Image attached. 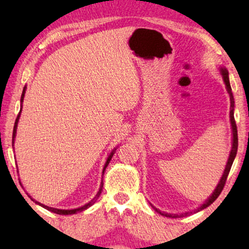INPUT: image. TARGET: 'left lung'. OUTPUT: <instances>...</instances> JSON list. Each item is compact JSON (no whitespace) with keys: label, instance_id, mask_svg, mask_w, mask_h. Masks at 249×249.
<instances>
[{"label":"left lung","instance_id":"left-lung-1","mask_svg":"<svg viewBox=\"0 0 249 249\" xmlns=\"http://www.w3.org/2000/svg\"><path fill=\"white\" fill-rule=\"evenodd\" d=\"M221 72H222V77H223V80H224V84H226V87H227V90L228 93H229V96H230V107H231V111H230V121H231V125H232V134H233V139H232V148H231V152H230V156H229V160H228V163L226 165V170H224L223 172V176L222 178H221L219 185L216 186L215 190H214V193L212 194V196H210V198L206 200L205 203L203 204L202 206L199 207L197 211H200V210H204L206 209L207 206H210L211 204H212L214 200H215L219 195L221 194V192L223 190V187L226 185V181H227V178H228V175H229L230 172V169H231V165H232L233 163V160L236 158V154H237V149H238V134H237V124H236V121H234V117H233V107H234V100H233V95H232V91H231V86H230V83H229V73H228V70L226 68H221ZM155 209V207H154ZM158 211V210H156ZM159 213H161L162 215L164 216H169V217H177L178 215L177 214H168V213H162L158 211ZM187 214V213H186Z\"/></svg>","mask_w":249,"mask_h":249}]
</instances>
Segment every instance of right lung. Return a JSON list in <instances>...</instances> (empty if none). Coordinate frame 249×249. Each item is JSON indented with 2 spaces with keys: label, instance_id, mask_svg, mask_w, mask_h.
I'll use <instances>...</instances> for the list:
<instances>
[{
  "label": "right lung",
  "instance_id": "right-lung-1",
  "mask_svg": "<svg viewBox=\"0 0 249 249\" xmlns=\"http://www.w3.org/2000/svg\"><path fill=\"white\" fill-rule=\"evenodd\" d=\"M25 91H26V87L23 88V91H22V95H21V107H22V102H23V96H25ZM20 113H21V108H20V112H19L18 117H17V119H16V122H15V127H13V134H12V145H13V142H15V138H16V132H17V125H18V121H19V118H20ZM114 152H115V151L112 152L111 154H110V156H108V158H107V163H105V165H104V169H103V173H104V171H105V169H107V166L108 165V163H110L111 159H112V156H113V154H114ZM102 190H103V182H102V185H101V187H100V190H98L97 195L95 196L94 198L91 199L89 203H87L86 205H84V206L79 207V209H74V210H59V209H53V207H49V206H46V205H43V204H40V203H37V202H36V203H37V204H39L40 206H43L44 209H46L47 211H51V212H53V213L60 214V215H71V214H74V213H77V212H81V211L86 210V209H88V207H89V206L93 205V204H94L95 202H96V199L98 198V197H100L101 193H102Z\"/></svg>",
  "mask_w": 249,
  "mask_h": 249
}]
</instances>
